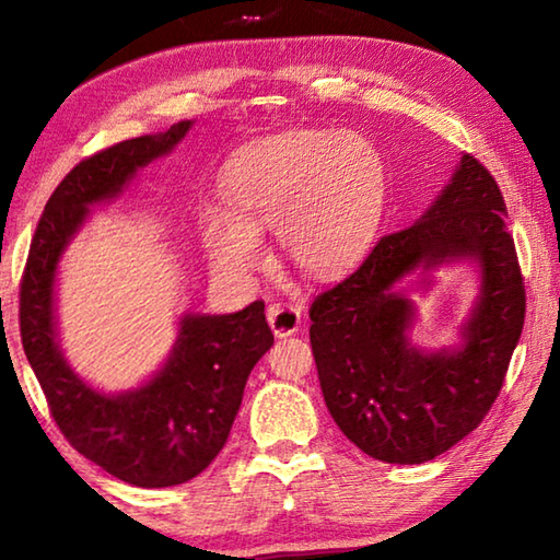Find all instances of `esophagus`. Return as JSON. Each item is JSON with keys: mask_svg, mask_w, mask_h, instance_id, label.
I'll return each mask as SVG.
<instances>
[{"mask_svg": "<svg viewBox=\"0 0 560 560\" xmlns=\"http://www.w3.org/2000/svg\"><path fill=\"white\" fill-rule=\"evenodd\" d=\"M267 318L277 338H287L291 334H296L301 326V311L293 306H283V303H271L267 308Z\"/></svg>", "mask_w": 560, "mask_h": 560, "instance_id": "obj_1", "label": "esophagus"}]
</instances>
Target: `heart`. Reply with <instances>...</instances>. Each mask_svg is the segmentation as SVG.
Instances as JSON below:
<instances>
[{"label":"heart","mask_w":560,"mask_h":560,"mask_svg":"<svg viewBox=\"0 0 560 560\" xmlns=\"http://www.w3.org/2000/svg\"><path fill=\"white\" fill-rule=\"evenodd\" d=\"M226 207L200 214L212 269L246 281L267 261L261 234L303 277L336 279L363 259L385 205V165L358 132L289 130L242 150L222 175Z\"/></svg>","instance_id":"obj_1"}]
</instances>
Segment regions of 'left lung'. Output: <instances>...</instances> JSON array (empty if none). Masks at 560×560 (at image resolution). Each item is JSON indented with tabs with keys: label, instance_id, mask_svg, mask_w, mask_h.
<instances>
[{
	"label": "left lung",
	"instance_id": "1",
	"mask_svg": "<svg viewBox=\"0 0 560 560\" xmlns=\"http://www.w3.org/2000/svg\"><path fill=\"white\" fill-rule=\"evenodd\" d=\"M467 260L480 291L458 343L411 340L433 271ZM526 314L506 205L489 170L462 155L412 226L387 234L338 287L311 303V348L340 432L387 464H422L479 428L504 385Z\"/></svg>",
	"mask_w": 560,
	"mask_h": 560
}]
</instances>
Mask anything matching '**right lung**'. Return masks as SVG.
Masks as SVG:
<instances>
[{"mask_svg": "<svg viewBox=\"0 0 560 560\" xmlns=\"http://www.w3.org/2000/svg\"><path fill=\"white\" fill-rule=\"evenodd\" d=\"M192 126L179 120L75 165L44 207L19 293L24 353L63 438L113 477L143 489L185 485L224 447L246 377L273 346L264 301L236 314H183L165 363L140 385L106 393L83 381L63 355L56 281L93 207L118 200L138 170L173 153Z\"/></svg>", "mask_w": 560, "mask_h": 560, "instance_id": "1", "label": "right lung"}]
</instances>
